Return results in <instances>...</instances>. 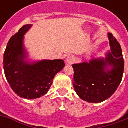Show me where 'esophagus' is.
<instances>
[{
    "mask_svg": "<svg viewBox=\"0 0 128 128\" xmlns=\"http://www.w3.org/2000/svg\"><path fill=\"white\" fill-rule=\"evenodd\" d=\"M74 61H75V57L73 56L70 55V56H68L67 57L66 62L67 65H72L74 62Z\"/></svg>",
    "mask_w": 128,
    "mask_h": 128,
    "instance_id": "34e87169",
    "label": "esophagus"
}]
</instances>
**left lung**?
I'll return each mask as SVG.
<instances>
[{
    "mask_svg": "<svg viewBox=\"0 0 128 128\" xmlns=\"http://www.w3.org/2000/svg\"><path fill=\"white\" fill-rule=\"evenodd\" d=\"M110 50L106 57L73 64V87L82 100L97 103L108 99L120 84L124 60L120 43L108 33Z\"/></svg>",
    "mask_w": 128,
    "mask_h": 128,
    "instance_id": "obj_1",
    "label": "left lung"
}]
</instances>
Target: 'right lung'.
Segmentation results:
<instances>
[{
  "mask_svg": "<svg viewBox=\"0 0 128 128\" xmlns=\"http://www.w3.org/2000/svg\"><path fill=\"white\" fill-rule=\"evenodd\" d=\"M32 27L23 26L10 38L3 56L5 76L12 90L25 99L45 96L58 72L65 67L62 60H42L30 62L24 46V35Z\"/></svg>",
  "mask_w": 128,
  "mask_h": 128,
  "instance_id": "1",
  "label": "right lung"
}]
</instances>
